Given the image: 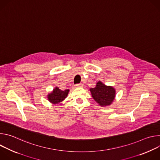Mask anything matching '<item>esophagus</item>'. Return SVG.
<instances>
[{
	"label": "esophagus",
	"instance_id": "obj_1",
	"mask_svg": "<svg viewBox=\"0 0 160 160\" xmlns=\"http://www.w3.org/2000/svg\"><path fill=\"white\" fill-rule=\"evenodd\" d=\"M75 87H83V85L82 83H77L75 85Z\"/></svg>",
	"mask_w": 160,
	"mask_h": 160
}]
</instances>
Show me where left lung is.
Masks as SVG:
<instances>
[{
  "label": "left lung",
  "instance_id": "obj_1",
  "mask_svg": "<svg viewBox=\"0 0 160 160\" xmlns=\"http://www.w3.org/2000/svg\"><path fill=\"white\" fill-rule=\"evenodd\" d=\"M90 90L94 99L101 106H109L115 99V90L101 82H98L96 87L90 88Z\"/></svg>",
  "mask_w": 160,
  "mask_h": 160
}]
</instances>
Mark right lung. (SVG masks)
Wrapping results in <instances>:
<instances>
[{
	"label": "right lung",
	"mask_w": 160,
	"mask_h": 160,
	"mask_svg": "<svg viewBox=\"0 0 160 160\" xmlns=\"http://www.w3.org/2000/svg\"><path fill=\"white\" fill-rule=\"evenodd\" d=\"M69 90L66 89L65 90H61L58 87H56L51 94L48 95V99L50 102L57 104L63 101L68 96Z\"/></svg>",
	"instance_id": "add662e5"
}]
</instances>
